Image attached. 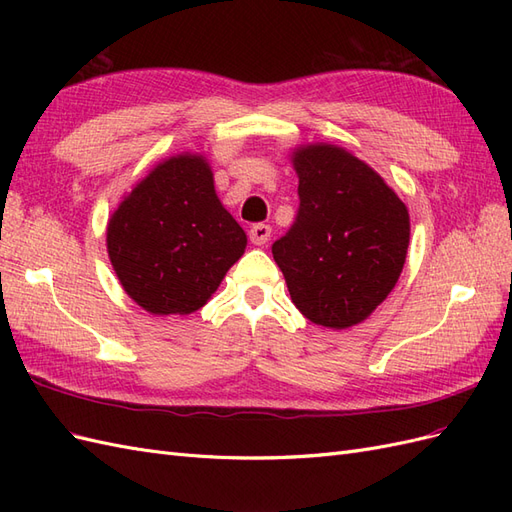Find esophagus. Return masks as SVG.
<instances>
[{
	"mask_svg": "<svg viewBox=\"0 0 512 512\" xmlns=\"http://www.w3.org/2000/svg\"><path fill=\"white\" fill-rule=\"evenodd\" d=\"M271 237V226L269 224H254L250 228V241L254 245H265Z\"/></svg>",
	"mask_w": 512,
	"mask_h": 512,
	"instance_id": "34e87169",
	"label": "esophagus"
}]
</instances>
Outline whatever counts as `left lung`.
I'll list each match as a JSON object with an SVG mask.
<instances>
[{
  "label": "left lung",
  "instance_id": "8db88e82",
  "mask_svg": "<svg viewBox=\"0 0 512 512\" xmlns=\"http://www.w3.org/2000/svg\"><path fill=\"white\" fill-rule=\"evenodd\" d=\"M299 213L271 252L292 303L314 324L348 329L389 297L404 269L410 213L352 151L331 143L292 149Z\"/></svg>",
  "mask_w": 512,
  "mask_h": 512
}]
</instances>
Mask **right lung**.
<instances>
[{"instance_id": "1", "label": "right lung", "mask_w": 512, "mask_h": 512, "mask_svg": "<svg viewBox=\"0 0 512 512\" xmlns=\"http://www.w3.org/2000/svg\"><path fill=\"white\" fill-rule=\"evenodd\" d=\"M247 237L215 194L203 153L153 166L106 224V252L128 297L153 316L203 307L243 256Z\"/></svg>"}]
</instances>
